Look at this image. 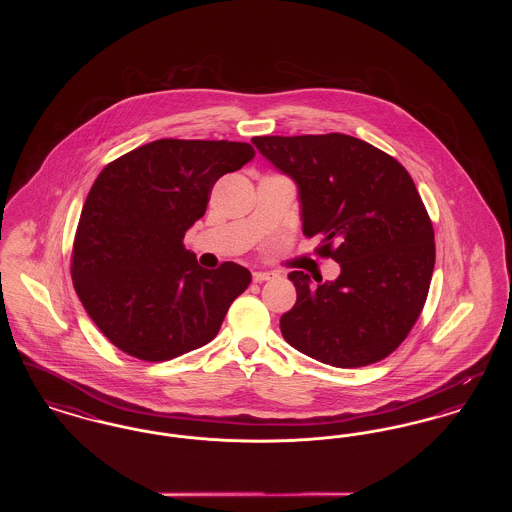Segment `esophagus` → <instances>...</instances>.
<instances>
[{"instance_id": "34e87169", "label": "esophagus", "mask_w": 512, "mask_h": 512, "mask_svg": "<svg viewBox=\"0 0 512 512\" xmlns=\"http://www.w3.org/2000/svg\"><path fill=\"white\" fill-rule=\"evenodd\" d=\"M276 272H267V270H255L253 272V282H267V280H274Z\"/></svg>"}]
</instances>
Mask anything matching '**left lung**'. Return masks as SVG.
Segmentation results:
<instances>
[{"label":"left lung","mask_w":512,"mask_h":512,"mask_svg":"<svg viewBox=\"0 0 512 512\" xmlns=\"http://www.w3.org/2000/svg\"><path fill=\"white\" fill-rule=\"evenodd\" d=\"M259 153L297 186L303 234L340 263L332 282L303 270L280 318L284 340L324 365H372L407 338L436 263L434 228L411 174L347 134L257 136Z\"/></svg>","instance_id":"obj_1"}]
</instances>
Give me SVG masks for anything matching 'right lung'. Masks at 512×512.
Here are the masks:
<instances>
[{
    "label": "right lung",
    "mask_w": 512,
    "mask_h": 512,
    "mask_svg": "<svg viewBox=\"0 0 512 512\" xmlns=\"http://www.w3.org/2000/svg\"><path fill=\"white\" fill-rule=\"evenodd\" d=\"M249 144L155 140L99 172L74 238V290L101 334L142 361H169L213 340L251 272L199 267L182 240L222 174Z\"/></svg>",
    "instance_id": "obj_1"
}]
</instances>
